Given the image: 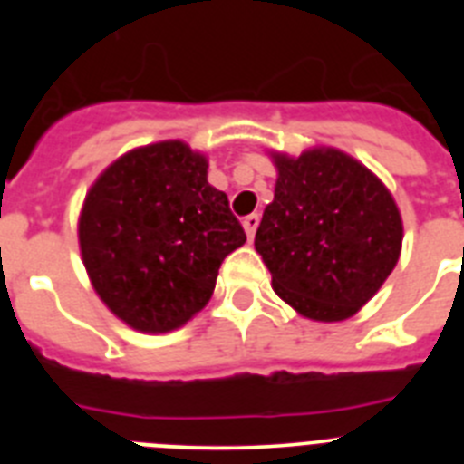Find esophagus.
I'll use <instances>...</instances> for the list:
<instances>
[{
    "label": "esophagus",
    "mask_w": 464,
    "mask_h": 464,
    "mask_svg": "<svg viewBox=\"0 0 464 464\" xmlns=\"http://www.w3.org/2000/svg\"><path fill=\"white\" fill-rule=\"evenodd\" d=\"M257 225H260V216H257V213H251V216H246L244 218V229H246V237H248V241H253V237H256Z\"/></svg>",
    "instance_id": "obj_1"
}]
</instances>
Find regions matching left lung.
I'll return each instance as SVG.
<instances>
[{
  "instance_id": "8db88e82",
  "label": "left lung",
  "mask_w": 464,
  "mask_h": 464,
  "mask_svg": "<svg viewBox=\"0 0 464 464\" xmlns=\"http://www.w3.org/2000/svg\"><path fill=\"white\" fill-rule=\"evenodd\" d=\"M269 155L278 176L256 251L272 274L274 293L309 321H346L379 293L400 260V208L379 176L343 150Z\"/></svg>"
}]
</instances>
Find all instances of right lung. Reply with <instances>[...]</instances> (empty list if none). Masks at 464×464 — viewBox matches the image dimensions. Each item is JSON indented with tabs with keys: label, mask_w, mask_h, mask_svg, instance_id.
Returning a JSON list of instances; mask_svg holds the SVG:
<instances>
[{
	"label": "right lung",
	"mask_w": 464,
	"mask_h": 464,
	"mask_svg": "<svg viewBox=\"0 0 464 464\" xmlns=\"http://www.w3.org/2000/svg\"><path fill=\"white\" fill-rule=\"evenodd\" d=\"M208 160L179 139L111 162L85 195L79 246L94 293L146 334L183 327L211 299L220 262L244 246Z\"/></svg>",
	"instance_id": "right-lung-1"
}]
</instances>
